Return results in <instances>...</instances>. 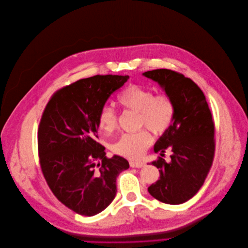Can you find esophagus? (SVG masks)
I'll return each mask as SVG.
<instances>
[{
    "mask_svg": "<svg viewBox=\"0 0 248 248\" xmlns=\"http://www.w3.org/2000/svg\"><path fill=\"white\" fill-rule=\"evenodd\" d=\"M145 166V163L142 161H130V167L135 168V169H140L143 168Z\"/></svg>",
    "mask_w": 248,
    "mask_h": 248,
    "instance_id": "1",
    "label": "esophagus"
}]
</instances>
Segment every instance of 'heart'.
<instances>
[{
    "instance_id": "heart-1",
    "label": "heart",
    "mask_w": 248,
    "mask_h": 248,
    "mask_svg": "<svg viewBox=\"0 0 248 248\" xmlns=\"http://www.w3.org/2000/svg\"><path fill=\"white\" fill-rule=\"evenodd\" d=\"M150 88L140 85H129L118 96V102L127 110L138 112V127H146L156 136L166 134L175 117V106L167 93L153 95ZM99 127L105 133H112L118 127V116L115 110L106 106L99 114ZM152 142V136L146 129L136 133L123 134L112 145L118 155L137 159L143 155Z\"/></svg>"
}]
</instances>
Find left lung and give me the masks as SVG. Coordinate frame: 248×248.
<instances>
[{"label":"left lung","mask_w":248,"mask_h":248,"mask_svg":"<svg viewBox=\"0 0 248 248\" xmlns=\"http://www.w3.org/2000/svg\"><path fill=\"white\" fill-rule=\"evenodd\" d=\"M144 77L157 81L175 106L174 121L155 145L164 156L172 150L171 161L158 156L152 162L159 180L148 187L158 201L179 205L193 198L201 188L215 155V124L203 91L191 78L170 69L145 72Z\"/></svg>","instance_id":"8db88e82"}]
</instances>
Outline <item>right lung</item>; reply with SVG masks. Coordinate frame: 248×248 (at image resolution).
<instances>
[{
  "label": "right lung",
  "instance_id": "1",
  "mask_svg": "<svg viewBox=\"0 0 248 248\" xmlns=\"http://www.w3.org/2000/svg\"><path fill=\"white\" fill-rule=\"evenodd\" d=\"M129 76H93L56 91L38 126V155L44 179L65 207L84 216L107 208L117 192L116 180L129 169L118 155L106 156L99 143L98 118L112 93Z\"/></svg>",
  "mask_w": 248,
  "mask_h": 248
}]
</instances>
